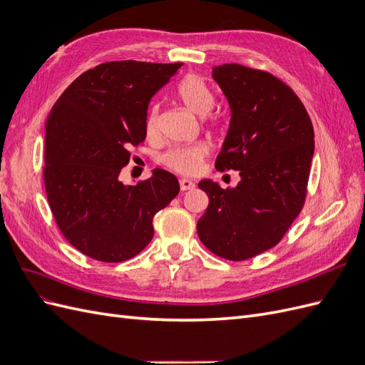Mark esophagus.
I'll list each match as a JSON object with an SVG mask.
<instances>
[{"instance_id": "34e87169", "label": "esophagus", "mask_w": 365, "mask_h": 365, "mask_svg": "<svg viewBox=\"0 0 365 365\" xmlns=\"http://www.w3.org/2000/svg\"><path fill=\"white\" fill-rule=\"evenodd\" d=\"M180 187H181V190H182V192H185V190H192L193 187H195V184H193L190 180H185V178H182V180L180 181Z\"/></svg>"}]
</instances>
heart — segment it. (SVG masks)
Segmentation results:
<instances>
[{
  "mask_svg": "<svg viewBox=\"0 0 365 365\" xmlns=\"http://www.w3.org/2000/svg\"><path fill=\"white\" fill-rule=\"evenodd\" d=\"M178 96L184 106L197 117H205L215 106V94L212 88L200 76H187L178 86ZM158 105H153L146 120L148 134H155L158 129ZM210 125L213 128H220V121L216 117L210 118ZM210 146L207 143H195L190 146L173 148L163 155V163L173 172L181 175H196L201 170L204 160L208 157Z\"/></svg>",
  "mask_w": 365,
  "mask_h": 365,
  "instance_id": "heart-1",
  "label": "heart"
}]
</instances>
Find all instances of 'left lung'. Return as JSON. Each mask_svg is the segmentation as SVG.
Listing matches in <instances>:
<instances>
[{
  "label": "left lung",
  "instance_id": "left-lung-1",
  "mask_svg": "<svg viewBox=\"0 0 365 365\" xmlns=\"http://www.w3.org/2000/svg\"><path fill=\"white\" fill-rule=\"evenodd\" d=\"M213 79L231 111L215 165L239 170L240 181L233 189L200 181L210 202L196 228L210 251L239 262L277 245L302 212L314 128L297 94L267 71L225 63Z\"/></svg>",
  "mask_w": 365,
  "mask_h": 365
}]
</instances>
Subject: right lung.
Segmentation results:
<instances>
[{
  "mask_svg": "<svg viewBox=\"0 0 365 365\" xmlns=\"http://www.w3.org/2000/svg\"><path fill=\"white\" fill-rule=\"evenodd\" d=\"M181 62L117 61L88 70L62 93L46 121L43 182L62 235L85 256L117 263L145 250L152 220L180 193L168 170L137 185L118 180L130 146L146 138L152 96Z\"/></svg>",
  "mask_w": 365,
  "mask_h": 365,
  "instance_id": "obj_1",
  "label": "right lung"
}]
</instances>
